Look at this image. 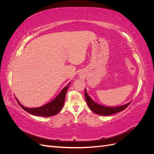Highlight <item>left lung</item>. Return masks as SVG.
I'll list each match as a JSON object with an SVG mask.
<instances>
[{"instance_id": "8db88e82", "label": "left lung", "mask_w": 154, "mask_h": 154, "mask_svg": "<svg viewBox=\"0 0 154 154\" xmlns=\"http://www.w3.org/2000/svg\"><path fill=\"white\" fill-rule=\"evenodd\" d=\"M85 97L87 103L90 109L96 114H99L101 116H110L112 114H114L116 113H118L119 112H121L125 109L129 105V104L131 103V101L129 103L122 105L119 106H115V107H110V106H106L100 105L98 103H96L92 100L91 97L88 96L87 92V90H85Z\"/></svg>"}]
</instances>
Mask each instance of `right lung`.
Returning a JSON list of instances; mask_svg holds the SVG:
<instances>
[{
	"label": "right lung",
	"instance_id": "1",
	"mask_svg": "<svg viewBox=\"0 0 154 154\" xmlns=\"http://www.w3.org/2000/svg\"><path fill=\"white\" fill-rule=\"evenodd\" d=\"M71 82L69 83L67 86L65 87L63 89L60 91L58 95L55 97L49 103L45 104L42 106L36 107V108H27V107L23 106L18 100L15 98L18 102V103L22 107V108L26 110L27 112L35 116H42V117H50L56 114H57L59 112L62 110L64 105L65 97H66V92L67 91L69 85Z\"/></svg>",
	"mask_w": 154,
	"mask_h": 154
}]
</instances>
